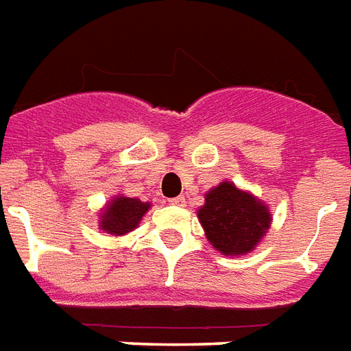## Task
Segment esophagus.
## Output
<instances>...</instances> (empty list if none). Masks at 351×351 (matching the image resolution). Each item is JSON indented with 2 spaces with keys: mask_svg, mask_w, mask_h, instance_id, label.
Segmentation results:
<instances>
[{
  "mask_svg": "<svg viewBox=\"0 0 351 351\" xmlns=\"http://www.w3.org/2000/svg\"><path fill=\"white\" fill-rule=\"evenodd\" d=\"M171 204H176V206H186V199L182 195L180 197H175V199H171Z\"/></svg>",
  "mask_w": 351,
  "mask_h": 351,
  "instance_id": "obj_1",
  "label": "esophagus"
}]
</instances>
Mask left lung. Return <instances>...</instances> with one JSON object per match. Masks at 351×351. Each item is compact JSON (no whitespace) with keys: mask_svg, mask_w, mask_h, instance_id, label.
Returning a JSON list of instances; mask_svg holds the SVG:
<instances>
[{"mask_svg":"<svg viewBox=\"0 0 351 351\" xmlns=\"http://www.w3.org/2000/svg\"><path fill=\"white\" fill-rule=\"evenodd\" d=\"M197 217L210 245L227 256L253 253L271 227L268 204L228 180L204 193Z\"/></svg>","mask_w":351,"mask_h":351,"instance_id":"8db88e82","label":"left lung"}]
</instances>
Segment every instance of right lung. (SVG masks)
<instances>
[{
  "label": "right lung",
  "mask_w": 351,
  "mask_h": 351,
  "mask_svg": "<svg viewBox=\"0 0 351 351\" xmlns=\"http://www.w3.org/2000/svg\"><path fill=\"white\" fill-rule=\"evenodd\" d=\"M150 206L152 202H143L137 197H126L119 193L110 199V202H106V206L100 210L98 227L111 236L128 234L137 228Z\"/></svg>",
  "instance_id": "add662e5"
}]
</instances>
